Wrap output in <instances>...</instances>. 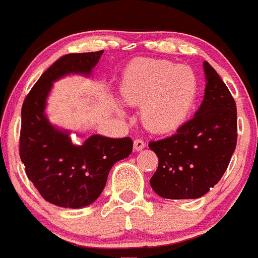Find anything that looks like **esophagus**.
I'll use <instances>...</instances> for the list:
<instances>
[{
	"label": "esophagus",
	"mask_w": 258,
	"mask_h": 258,
	"mask_svg": "<svg viewBox=\"0 0 258 258\" xmlns=\"http://www.w3.org/2000/svg\"><path fill=\"white\" fill-rule=\"evenodd\" d=\"M145 148V143L143 142L142 139H137L134 140V150L135 151H140Z\"/></svg>",
	"instance_id": "34e87169"
}]
</instances>
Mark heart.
<instances>
[{
  "label": "heart",
  "instance_id": "heart-1",
  "mask_svg": "<svg viewBox=\"0 0 258 258\" xmlns=\"http://www.w3.org/2000/svg\"><path fill=\"white\" fill-rule=\"evenodd\" d=\"M198 93V79L190 67L169 60L139 58L123 74L121 99L142 105V120L148 129L168 133L186 120Z\"/></svg>",
  "mask_w": 258,
  "mask_h": 258
}]
</instances>
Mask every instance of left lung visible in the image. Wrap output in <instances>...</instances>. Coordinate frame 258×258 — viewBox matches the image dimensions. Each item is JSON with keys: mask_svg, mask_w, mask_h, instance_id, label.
I'll use <instances>...</instances> for the list:
<instances>
[{"mask_svg": "<svg viewBox=\"0 0 258 258\" xmlns=\"http://www.w3.org/2000/svg\"><path fill=\"white\" fill-rule=\"evenodd\" d=\"M204 100L192 119L174 135L149 143L159 165L150 179L159 196L198 199L214 187L230 164L237 143V110L226 84L204 62Z\"/></svg>", "mask_w": 258, "mask_h": 258, "instance_id": "obj_1", "label": "left lung"}]
</instances>
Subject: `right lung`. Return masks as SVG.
I'll use <instances>...</instances> for the list:
<instances>
[{
	"instance_id": "add662e5",
	"label": "right lung",
	"mask_w": 258,
	"mask_h": 258,
	"mask_svg": "<svg viewBox=\"0 0 258 258\" xmlns=\"http://www.w3.org/2000/svg\"><path fill=\"white\" fill-rule=\"evenodd\" d=\"M102 54L98 50L60 57L42 74L22 105L20 156L26 174L44 200L60 208L81 209L94 203L111 166L133 150L129 137L94 134L83 144H74L70 132L52 125L44 113L53 82L68 74L90 76Z\"/></svg>"
}]
</instances>
